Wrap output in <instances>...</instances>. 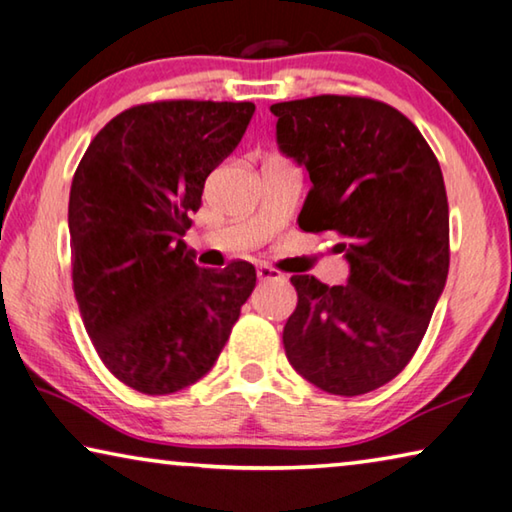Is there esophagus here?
I'll return each instance as SVG.
<instances>
[{
	"mask_svg": "<svg viewBox=\"0 0 512 512\" xmlns=\"http://www.w3.org/2000/svg\"><path fill=\"white\" fill-rule=\"evenodd\" d=\"M256 274H258V279H261V281H274V279H281V276H283L279 270H274V267H270V265H258Z\"/></svg>",
	"mask_w": 512,
	"mask_h": 512,
	"instance_id": "1",
	"label": "esophagus"
}]
</instances>
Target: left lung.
Returning a JSON list of instances; mask_svg holds the SVG:
<instances>
[{
  "label": "left lung",
  "mask_w": 512,
  "mask_h": 512,
  "mask_svg": "<svg viewBox=\"0 0 512 512\" xmlns=\"http://www.w3.org/2000/svg\"><path fill=\"white\" fill-rule=\"evenodd\" d=\"M281 152L311 177L299 229L333 231L347 286L292 276L283 326L290 365L331 395L356 397L404 370L429 329L449 272V204L420 129L372 97L272 104Z\"/></svg>",
  "instance_id": "obj_1"
}]
</instances>
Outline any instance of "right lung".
Here are the masks:
<instances>
[{"mask_svg": "<svg viewBox=\"0 0 512 512\" xmlns=\"http://www.w3.org/2000/svg\"><path fill=\"white\" fill-rule=\"evenodd\" d=\"M254 111L197 99L131 106L74 172L67 224L81 320L108 372L142 395H172L211 370L256 286L251 263L208 270L181 240Z\"/></svg>", "mask_w": 512, "mask_h": 512, "instance_id": "right-lung-1", "label": "right lung"}]
</instances>
